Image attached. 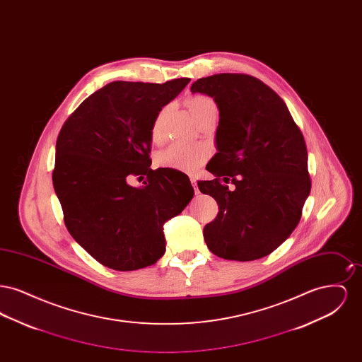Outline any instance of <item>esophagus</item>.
<instances>
[{"label": "esophagus", "mask_w": 362, "mask_h": 362, "mask_svg": "<svg viewBox=\"0 0 362 362\" xmlns=\"http://www.w3.org/2000/svg\"><path fill=\"white\" fill-rule=\"evenodd\" d=\"M189 180H191V185H192V187H194V189H195V194H198V192H199V189H198V185H197V179H195V177H191Z\"/></svg>", "instance_id": "1"}]
</instances>
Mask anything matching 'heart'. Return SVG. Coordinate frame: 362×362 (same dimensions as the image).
<instances>
[{"label": "heart", "instance_id": "obj_1", "mask_svg": "<svg viewBox=\"0 0 362 362\" xmlns=\"http://www.w3.org/2000/svg\"><path fill=\"white\" fill-rule=\"evenodd\" d=\"M213 103L210 99L197 96L189 102V108L194 115L206 104ZM164 119V110L156 115L152 124L151 136L153 141H158L161 137V126ZM210 155V149L204 144H173L157 155V164L164 168H173L182 173H194L197 171Z\"/></svg>", "mask_w": 362, "mask_h": 362}]
</instances>
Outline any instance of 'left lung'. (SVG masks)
<instances>
[{
  "mask_svg": "<svg viewBox=\"0 0 362 362\" xmlns=\"http://www.w3.org/2000/svg\"><path fill=\"white\" fill-rule=\"evenodd\" d=\"M191 92L213 98L220 110L217 153L206 165L216 179L198 182L218 204L204 228L206 245L228 260L263 258L292 235L310 195L304 137L285 102L252 76L213 74L192 83ZM220 178L237 187L228 189Z\"/></svg>",
  "mask_w": 362,
  "mask_h": 362,
  "instance_id": "1",
  "label": "left lung"
}]
</instances>
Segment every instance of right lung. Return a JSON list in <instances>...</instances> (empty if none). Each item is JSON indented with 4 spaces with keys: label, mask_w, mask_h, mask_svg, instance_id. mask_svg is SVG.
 Listing matches in <instances>:
<instances>
[{
    "label": "right lung",
    "mask_w": 362,
    "mask_h": 362,
    "mask_svg": "<svg viewBox=\"0 0 362 362\" xmlns=\"http://www.w3.org/2000/svg\"><path fill=\"white\" fill-rule=\"evenodd\" d=\"M114 81L86 98L64 123L52 185L73 239L105 267L132 272L165 252L164 224L194 197L186 173L151 168L152 124L189 84ZM147 176L145 187L127 183Z\"/></svg>",
    "instance_id": "add662e5"
}]
</instances>
